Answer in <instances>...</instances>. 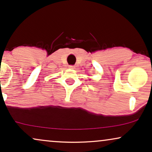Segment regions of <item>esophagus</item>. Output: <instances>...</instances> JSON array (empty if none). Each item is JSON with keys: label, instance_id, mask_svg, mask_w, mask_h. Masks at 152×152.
<instances>
[{"label": "esophagus", "instance_id": "esophagus-1", "mask_svg": "<svg viewBox=\"0 0 152 152\" xmlns=\"http://www.w3.org/2000/svg\"><path fill=\"white\" fill-rule=\"evenodd\" d=\"M69 67L70 69H75V66H74V65H69Z\"/></svg>", "mask_w": 152, "mask_h": 152}]
</instances>
